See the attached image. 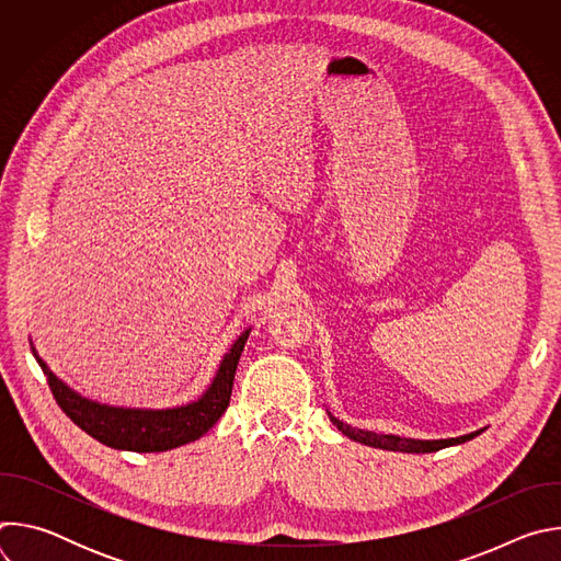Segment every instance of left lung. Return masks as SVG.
I'll use <instances>...</instances> for the list:
<instances>
[{"label":"left lung","instance_id":"obj_1","mask_svg":"<svg viewBox=\"0 0 561 561\" xmlns=\"http://www.w3.org/2000/svg\"><path fill=\"white\" fill-rule=\"evenodd\" d=\"M331 415V413H329ZM331 422L351 439L373 446V448H383V450H399V453H435L439 448L446 446H455V444H463L472 437L479 435V431L470 433V435H461V437H453V439H407V437H397V435H379V433H370V431H362V428H353L344 422H340L337 417L331 415Z\"/></svg>","mask_w":561,"mask_h":561}]
</instances>
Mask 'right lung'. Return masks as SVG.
Instances as JSON below:
<instances>
[{"instance_id": "add662e5", "label": "right lung", "mask_w": 561, "mask_h": 561, "mask_svg": "<svg viewBox=\"0 0 561 561\" xmlns=\"http://www.w3.org/2000/svg\"><path fill=\"white\" fill-rule=\"evenodd\" d=\"M249 335H251V329L237 337V342L224 355L213 383L197 399V402H191L178 409H167V411L115 409V407L91 402V399L75 392L61 379H57L53 370L46 366V362L35 353V348H33V355L48 379L55 402L79 428L87 431L91 437H95L104 446H111L117 450L162 453V450H171L199 439L224 415L232 394L234 370H237L239 357H242Z\"/></svg>"}]
</instances>
